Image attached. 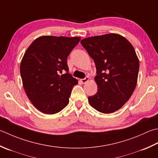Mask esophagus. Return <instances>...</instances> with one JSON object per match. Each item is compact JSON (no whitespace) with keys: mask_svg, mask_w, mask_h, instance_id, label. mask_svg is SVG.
I'll list each match as a JSON object with an SVG mask.
<instances>
[{"mask_svg":"<svg viewBox=\"0 0 158 158\" xmlns=\"http://www.w3.org/2000/svg\"><path fill=\"white\" fill-rule=\"evenodd\" d=\"M88 81H89V77H85L84 79H81V81L82 83H85L86 82Z\"/></svg>","mask_w":158,"mask_h":158,"instance_id":"1","label":"esophagus"}]
</instances>
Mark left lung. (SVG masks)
I'll list each match as a JSON object with an SVG mask.
<instances>
[{"instance_id":"obj_1","label":"left lung","mask_w":158,"mask_h":158,"mask_svg":"<svg viewBox=\"0 0 158 158\" xmlns=\"http://www.w3.org/2000/svg\"><path fill=\"white\" fill-rule=\"evenodd\" d=\"M95 63L97 92L88 97L98 112L110 114L121 108L137 84L139 60L135 49L124 37L116 33L89 37L81 41Z\"/></svg>"}]
</instances>
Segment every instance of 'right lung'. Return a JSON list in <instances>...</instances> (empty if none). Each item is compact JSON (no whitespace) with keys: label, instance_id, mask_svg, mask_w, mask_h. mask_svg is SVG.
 Wrapping results in <instances>:
<instances>
[{"label":"right lung","instance_id":"1","mask_svg":"<svg viewBox=\"0 0 158 158\" xmlns=\"http://www.w3.org/2000/svg\"><path fill=\"white\" fill-rule=\"evenodd\" d=\"M80 40L79 37L41 36L24 53L20 68L23 87L41 112L56 114L69 104L78 81L69 73L67 57Z\"/></svg>","mask_w":158,"mask_h":158}]
</instances>
